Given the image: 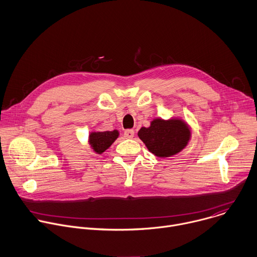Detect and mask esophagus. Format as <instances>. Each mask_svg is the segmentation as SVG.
<instances>
[{
  "label": "esophagus",
  "instance_id": "34e87169",
  "mask_svg": "<svg viewBox=\"0 0 257 257\" xmlns=\"http://www.w3.org/2000/svg\"><path fill=\"white\" fill-rule=\"evenodd\" d=\"M134 134H135V132H134V130H132V129L125 130V132H124V136H125L126 138H129V139L133 138V137H134Z\"/></svg>",
  "mask_w": 257,
  "mask_h": 257
}]
</instances>
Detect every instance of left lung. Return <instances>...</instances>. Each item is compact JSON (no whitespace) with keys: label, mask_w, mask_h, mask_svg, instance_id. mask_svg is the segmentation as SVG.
<instances>
[{"label":"left lung","mask_w":257,"mask_h":257,"mask_svg":"<svg viewBox=\"0 0 257 257\" xmlns=\"http://www.w3.org/2000/svg\"><path fill=\"white\" fill-rule=\"evenodd\" d=\"M138 137L147 149L157 157H169L181 152L191 139L189 125L182 119L156 118L150 126L142 127Z\"/></svg>","instance_id":"left-lung-1"}]
</instances>
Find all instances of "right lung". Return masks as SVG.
<instances>
[{
	"label": "right lung",
	"mask_w": 257,
	"mask_h": 257,
	"mask_svg": "<svg viewBox=\"0 0 257 257\" xmlns=\"http://www.w3.org/2000/svg\"><path fill=\"white\" fill-rule=\"evenodd\" d=\"M119 131H104V132H92L89 135V143L92 149L98 153L102 154L106 151L118 138Z\"/></svg>",
	"instance_id": "right-lung-1"
}]
</instances>
